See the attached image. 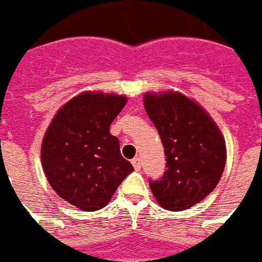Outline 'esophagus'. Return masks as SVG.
Listing matches in <instances>:
<instances>
[{
    "label": "esophagus",
    "mask_w": 262,
    "mask_h": 262,
    "mask_svg": "<svg viewBox=\"0 0 262 262\" xmlns=\"http://www.w3.org/2000/svg\"><path fill=\"white\" fill-rule=\"evenodd\" d=\"M133 166H134L135 170L141 169V166H142V161H141V158H134V159H133Z\"/></svg>",
    "instance_id": "1"
}]
</instances>
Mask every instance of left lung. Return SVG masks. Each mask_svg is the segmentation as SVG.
Wrapping results in <instances>:
<instances>
[{
    "label": "left lung",
    "mask_w": 262,
    "mask_h": 262,
    "mask_svg": "<svg viewBox=\"0 0 262 262\" xmlns=\"http://www.w3.org/2000/svg\"><path fill=\"white\" fill-rule=\"evenodd\" d=\"M144 107L165 148L166 172L149 186L165 210L182 211L210 194L226 166V141L210 114L179 92H148Z\"/></svg>",
    "instance_id": "left-lung-1"
}]
</instances>
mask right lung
Returning <instances> with one entry per match:
<instances>
[{
	"instance_id": "right-lung-1",
	"label": "right lung",
	"mask_w": 262,
	"mask_h": 262,
	"mask_svg": "<svg viewBox=\"0 0 262 262\" xmlns=\"http://www.w3.org/2000/svg\"><path fill=\"white\" fill-rule=\"evenodd\" d=\"M127 103L116 93L84 92L70 98L46 129L40 161L52 189L70 205L96 211L134 168L120 152L110 125Z\"/></svg>"
}]
</instances>
